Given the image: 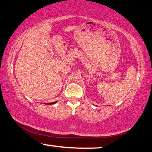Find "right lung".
Instances as JSON below:
<instances>
[{
  "label": "right lung",
  "instance_id": "1",
  "mask_svg": "<svg viewBox=\"0 0 152 152\" xmlns=\"http://www.w3.org/2000/svg\"><path fill=\"white\" fill-rule=\"evenodd\" d=\"M56 102H57V101H56V102H50V103H47V104H46L51 105V104H55V103H56Z\"/></svg>",
  "mask_w": 152,
  "mask_h": 152
}]
</instances>
